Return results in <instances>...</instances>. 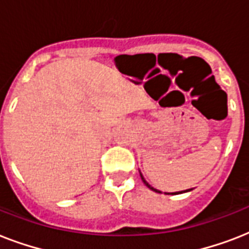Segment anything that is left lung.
<instances>
[{
  "label": "left lung",
  "instance_id": "8db88e82",
  "mask_svg": "<svg viewBox=\"0 0 249 249\" xmlns=\"http://www.w3.org/2000/svg\"><path fill=\"white\" fill-rule=\"evenodd\" d=\"M141 178H142V181H143V183H144V185H146V186H147L148 189L154 190V191H156V193H160V191H158V190H156V189H154V187H152V186H150V185H148V182L146 181V179H144V178H143V176H142V174H141ZM186 191H187V190H186ZM182 193H185V191H182ZM176 194H179V193H176Z\"/></svg>",
  "mask_w": 249,
  "mask_h": 249
}]
</instances>
